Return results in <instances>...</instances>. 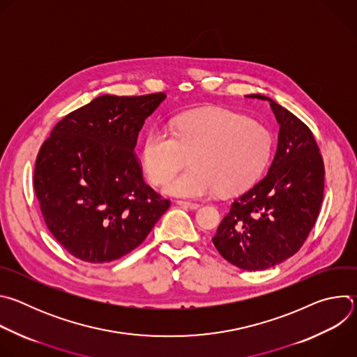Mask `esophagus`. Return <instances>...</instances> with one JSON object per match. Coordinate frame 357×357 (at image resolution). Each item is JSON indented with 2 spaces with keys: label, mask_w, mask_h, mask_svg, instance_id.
<instances>
[{
  "label": "esophagus",
  "mask_w": 357,
  "mask_h": 357,
  "mask_svg": "<svg viewBox=\"0 0 357 357\" xmlns=\"http://www.w3.org/2000/svg\"><path fill=\"white\" fill-rule=\"evenodd\" d=\"M179 206H182V208H186V209H190V211H196V209H199L200 208V205L199 203H193V202H185V200H178L176 202Z\"/></svg>",
  "instance_id": "esophagus-1"
}]
</instances>
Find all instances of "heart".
Here are the masks:
<instances>
[{"instance_id": "obj_1", "label": "heart", "mask_w": 357, "mask_h": 357, "mask_svg": "<svg viewBox=\"0 0 357 357\" xmlns=\"http://www.w3.org/2000/svg\"><path fill=\"white\" fill-rule=\"evenodd\" d=\"M273 146L266 126L238 113L209 109L176 117L172 135L149 130L142 142V162L148 179L161 183L191 157L192 168L164 185L167 195L185 199L206 197L216 190L234 195L260 179Z\"/></svg>"}]
</instances>
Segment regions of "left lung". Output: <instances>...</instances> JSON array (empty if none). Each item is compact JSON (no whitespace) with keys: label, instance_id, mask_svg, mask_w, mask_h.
<instances>
[{"label":"left lung","instance_id":"obj_1","mask_svg":"<svg viewBox=\"0 0 357 357\" xmlns=\"http://www.w3.org/2000/svg\"><path fill=\"white\" fill-rule=\"evenodd\" d=\"M270 101L280 126L278 144L267 175L238 196L212 238L233 266L247 271L274 267L302 247L324 199L325 169L318 144L296 116Z\"/></svg>","mask_w":357,"mask_h":357}]
</instances>
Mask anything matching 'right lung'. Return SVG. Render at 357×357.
Masks as SVG:
<instances>
[{"mask_svg": "<svg viewBox=\"0 0 357 357\" xmlns=\"http://www.w3.org/2000/svg\"><path fill=\"white\" fill-rule=\"evenodd\" d=\"M165 98L96 97L63 117L40 146L33 175L40 212L76 259L101 264L126 256L168 211L169 200L144 182L134 154L145 120Z\"/></svg>", "mask_w": 357, "mask_h": 357, "instance_id": "1", "label": "right lung"}]
</instances>
